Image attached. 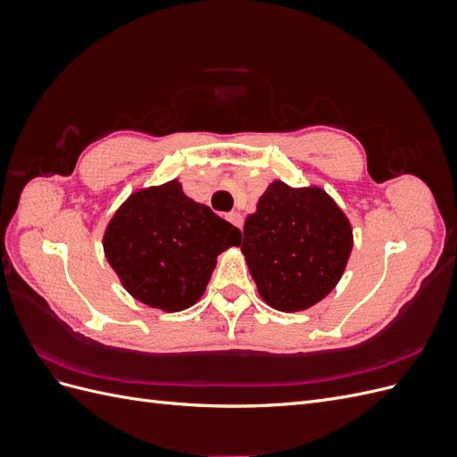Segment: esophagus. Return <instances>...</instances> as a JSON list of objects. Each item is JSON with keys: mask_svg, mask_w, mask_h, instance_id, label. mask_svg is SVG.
<instances>
[{"mask_svg": "<svg viewBox=\"0 0 457 457\" xmlns=\"http://www.w3.org/2000/svg\"><path fill=\"white\" fill-rule=\"evenodd\" d=\"M228 220H230L232 225H237L238 228H242L244 219H242V213H240V212H232V213H228Z\"/></svg>", "mask_w": 457, "mask_h": 457, "instance_id": "esophagus-1", "label": "esophagus"}]
</instances>
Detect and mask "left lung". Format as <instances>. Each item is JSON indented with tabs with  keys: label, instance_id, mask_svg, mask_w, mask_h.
Here are the masks:
<instances>
[{
	"label": "left lung",
	"instance_id": "8db88e82",
	"mask_svg": "<svg viewBox=\"0 0 457 457\" xmlns=\"http://www.w3.org/2000/svg\"><path fill=\"white\" fill-rule=\"evenodd\" d=\"M353 240L349 217L324 188L274 179L245 217L242 253L261 299L276 311L299 312L337 286Z\"/></svg>",
	"mask_w": 457,
	"mask_h": 457
}]
</instances>
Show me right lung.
I'll return each mask as SVG.
<instances>
[{
	"mask_svg": "<svg viewBox=\"0 0 457 457\" xmlns=\"http://www.w3.org/2000/svg\"><path fill=\"white\" fill-rule=\"evenodd\" d=\"M240 242L242 232L188 198L179 179L133 190L103 234L104 257L120 284L163 312L198 303L217 257Z\"/></svg>",
	"mask_w": 457,
	"mask_h": 457,
	"instance_id": "1",
	"label": "right lung"
}]
</instances>
